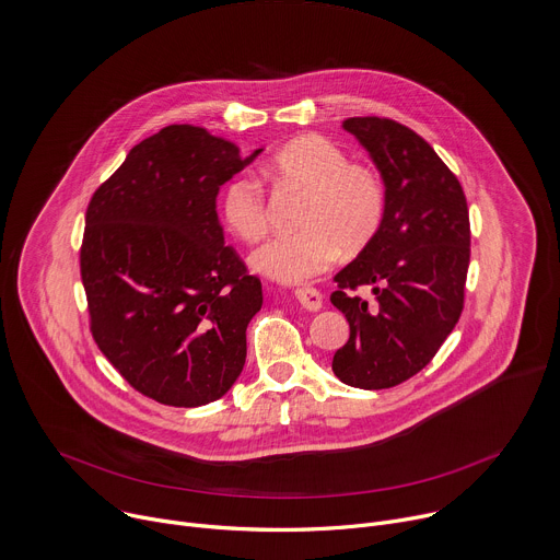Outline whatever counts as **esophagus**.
<instances>
[{
  "label": "esophagus",
  "mask_w": 560,
  "mask_h": 560,
  "mask_svg": "<svg viewBox=\"0 0 560 560\" xmlns=\"http://www.w3.org/2000/svg\"><path fill=\"white\" fill-rule=\"evenodd\" d=\"M294 299L310 312H318L323 307V296L314 288H299L294 290Z\"/></svg>",
  "instance_id": "1"
}]
</instances>
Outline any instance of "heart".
I'll return each instance as SVG.
<instances>
[{
  "label": "heart",
  "mask_w": 560,
  "mask_h": 560,
  "mask_svg": "<svg viewBox=\"0 0 560 560\" xmlns=\"http://www.w3.org/2000/svg\"><path fill=\"white\" fill-rule=\"evenodd\" d=\"M264 175L303 191L296 233L266 240L250 253V268L279 283H303L323 275L345 253L362 250L378 233L385 215L381 175L358 162L331 140L310 133L277 149ZM226 229L244 242L266 233L268 209L261 184L248 175L231 177L220 194Z\"/></svg>",
  "instance_id": "b5f03b06"
}]
</instances>
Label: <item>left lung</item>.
Segmentation results:
<instances>
[{
	"label": "left lung",
	"mask_w": 560,
	"mask_h": 560,
	"mask_svg": "<svg viewBox=\"0 0 560 560\" xmlns=\"http://www.w3.org/2000/svg\"><path fill=\"white\" fill-rule=\"evenodd\" d=\"M385 182L378 233L336 277L329 301L349 323L334 353L340 383L389 389L422 371L464 310L470 220L459 179L413 129L378 116L342 122ZM371 287L375 299L352 292Z\"/></svg>",
	"instance_id": "left-lung-1"
}]
</instances>
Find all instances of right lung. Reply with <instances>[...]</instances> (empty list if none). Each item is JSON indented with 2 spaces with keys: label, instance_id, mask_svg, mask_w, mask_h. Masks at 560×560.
Returning <instances> with one entry per match:
<instances>
[{
  "label": "right lung",
  "instance_id": "add662e5",
  "mask_svg": "<svg viewBox=\"0 0 560 560\" xmlns=\"http://www.w3.org/2000/svg\"><path fill=\"white\" fill-rule=\"evenodd\" d=\"M264 149L168 125L136 144L90 200L81 279L90 329L118 374L168 407L220 400L246 362L261 281L224 246L220 186Z\"/></svg>",
  "mask_w": 560,
  "mask_h": 560
}]
</instances>
